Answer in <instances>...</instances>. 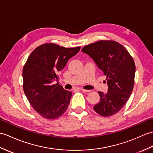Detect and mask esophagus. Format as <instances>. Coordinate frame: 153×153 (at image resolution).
Returning <instances> with one entry per match:
<instances>
[{"label": "esophagus", "mask_w": 153, "mask_h": 153, "mask_svg": "<svg viewBox=\"0 0 153 153\" xmlns=\"http://www.w3.org/2000/svg\"><path fill=\"white\" fill-rule=\"evenodd\" d=\"M80 90L83 92H85V93H88V92H90V90H86V89H83V88H80Z\"/></svg>", "instance_id": "esophagus-1"}]
</instances>
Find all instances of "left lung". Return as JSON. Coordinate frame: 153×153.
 <instances>
[{
	"label": "left lung",
	"instance_id": "1",
	"mask_svg": "<svg viewBox=\"0 0 153 153\" xmlns=\"http://www.w3.org/2000/svg\"><path fill=\"white\" fill-rule=\"evenodd\" d=\"M93 59L106 76L108 89L98 91L100 100L94 106L98 114L108 117L122 109L132 93L136 66L125 48L115 41L100 40L81 49Z\"/></svg>",
	"mask_w": 153,
	"mask_h": 153
}]
</instances>
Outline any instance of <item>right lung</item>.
Instances as JSON below:
<instances>
[{
    "mask_svg": "<svg viewBox=\"0 0 153 153\" xmlns=\"http://www.w3.org/2000/svg\"><path fill=\"white\" fill-rule=\"evenodd\" d=\"M80 48L45 44L28 56L23 70L24 93L35 111L44 118H58L68 108L72 93L53 82L58 80L57 73Z\"/></svg>",
    "mask_w": 153,
    "mask_h": 153,
    "instance_id": "right-lung-1",
    "label": "right lung"
}]
</instances>
